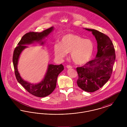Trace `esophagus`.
I'll return each instance as SVG.
<instances>
[{"instance_id":"34e87169","label":"esophagus","mask_w":127,"mask_h":127,"mask_svg":"<svg viewBox=\"0 0 127 127\" xmlns=\"http://www.w3.org/2000/svg\"><path fill=\"white\" fill-rule=\"evenodd\" d=\"M66 68H68V69H69V68H71L72 67L71 66H69V65H67L66 66Z\"/></svg>"}]
</instances>
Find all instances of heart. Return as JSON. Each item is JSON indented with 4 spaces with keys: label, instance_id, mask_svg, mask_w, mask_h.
I'll use <instances>...</instances> for the list:
<instances>
[{
    "label": "heart",
    "instance_id": "b5f03b06",
    "mask_svg": "<svg viewBox=\"0 0 127 127\" xmlns=\"http://www.w3.org/2000/svg\"><path fill=\"white\" fill-rule=\"evenodd\" d=\"M94 45L91 40L73 34L64 35L61 42L56 43L54 46L55 55L57 58L63 59L67 53H70L71 60L77 65L84 64L90 61Z\"/></svg>",
    "mask_w": 127,
    "mask_h": 127
}]
</instances>
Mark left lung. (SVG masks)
Returning a JSON list of instances; mask_svg holds the SVG:
<instances>
[{"mask_svg":"<svg viewBox=\"0 0 127 127\" xmlns=\"http://www.w3.org/2000/svg\"><path fill=\"white\" fill-rule=\"evenodd\" d=\"M84 29L91 31L95 37L97 51L93 60L77 68L79 76L77 82L83 91L93 92L101 88L110 79L116 58L115 49L109 36L96 30Z\"/></svg>","mask_w":127,"mask_h":127,"instance_id":"8db88e82","label":"left lung"}]
</instances>
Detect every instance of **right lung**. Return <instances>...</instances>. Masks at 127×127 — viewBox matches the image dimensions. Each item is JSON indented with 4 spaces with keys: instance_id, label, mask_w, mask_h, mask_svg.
Returning <instances> with one entry per match:
<instances>
[{
    "instance_id": "add662e5",
    "label": "right lung",
    "mask_w": 127,
    "mask_h": 127,
    "mask_svg": "<svg viewBox=\"0 0 127 127\" xmlns=\"http://www.w3.org/2000/svg\"><path fill=\"white\" fill-rule=\"evenodd\" d=\"M54 30V28L52 27L42 32H30L22 36L18 44V46L14 51L13 63L16 79L27 91L36 97H46L54 91L56 87L58 75L64 70V66L62 64L54 65L48 64L47 70L42 80L38 83L34 84L25 80L21 77L18 69V61L23 51L28 48L26 45L38 43L42 46L46 41V38Z\"/></svg>"
}]
</instances>
